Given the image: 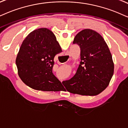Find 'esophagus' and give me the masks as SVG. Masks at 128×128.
<instances>
[{
	"label": "esophagus",
	"mask_w": 128,
	"mask_h": 128,
	"mask_svg": "<svg viewBox=\"0 0 128 128\" xmlns=\"http://www.w3.org/2000/svg\"><path fill=\"white\" fill-rule=\"evenodd\" d=\"M66 56H68V55L67 54H66Z\"/></svg>",
	"instance_id": "esophagus-1"
}]
</instances>
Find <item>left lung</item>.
Returning a JSON list of instances; mask_svg holds the SVG:
<instances>
[{
	"instance_id": "left-lung-1",
	"label": "left lung",
	"mask_w": 128,
	"mask_h": 128,
	"mask_svg": "<svg viewBox=\"0 0 128 128\" xmlns=\"http://www.w3.org/2000/svg\"><path fill=\"white\" fill-rule=\"evenodd\" d=\"M74 44L80 48V64L75 75L62 84L67 91L83 96H94L109 85L114 74L112 56L104 39L94 30L78 32Z\"/></svg>"
}]
</instances>
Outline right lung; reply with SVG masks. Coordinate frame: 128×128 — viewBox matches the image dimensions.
<instances>
[{
	"label": "right lung",
	"instance_id": "right-lung-1",
	"mask_svg": "<svg viewBox=\"0 0 128 128\" xmlns=\"http://www.w3.org/2000/svg\"><path fill=\"white\" fill-rule=\"evenodd\" d=\"M62 52L52 31L40 28L24 40L16 59L19 77L34 89L58 92L62 84L52 73L54 57Z\"/></svg>",
	"mask_w": 128,
	"mask_h": 128
}]
</instances>
